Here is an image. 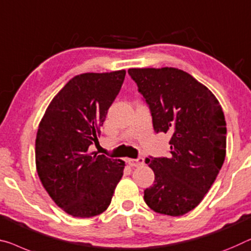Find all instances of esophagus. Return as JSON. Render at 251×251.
I'll use <instances>...</instances> for the list:
<instances>
[{
  "instance_id": "obj_1",
  "label": "esophagus",
  "mask_w": 251,
  "mask_h": 251,
  "mask_svg": "<svg viewBox=\"0 0 251 251\" xmlns=\"http://www.w3.org/2000/svg\"><path fill=\"white\" fill-rule=\"evenodd\" d=\"M128 164L132 167H140V166L144 165V158L139 157L137 159H133V158H129Z\"/></svg>"
}]
</instances>
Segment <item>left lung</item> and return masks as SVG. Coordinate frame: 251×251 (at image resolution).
Instances as JSON below:
<instances>
[{
	"mask_svg": "<svg viewBox=\"0 0 251 251\" xmlns=\"http://www.w3.org/2000/svg\"><path fill=\"white\" fill-rule=\"evenodd\" d=\"M156 132L171 134L168 157L146 158L155 173L145 202L157 213L179 217L199 205L226 158V123L213 93L173 67L130 68Z\"/></svg>",
	"mask_w": 251,
	"mask_h": 251,
	"instance_id": "1",
	"label": "left lung"
}]
</instances>
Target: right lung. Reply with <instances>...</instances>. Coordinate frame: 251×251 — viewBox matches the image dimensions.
<instances>
[{
  "instance_id": "add662e5",
  "label": "right lung",
  "mask_w": 251,
  "mask_h": 251,
  "mask_svg": "<svg viewBox=\"0 0 251 251\" xmlns=\"http://www.w3.org/2000/svg\"><path fill=\"white\" fill-rule=\"evenodd\" d=\"M126 71L77 75L46 110L36 138L38 176L60 209L91 218L109 207L125 161L90 152L117 98Z\"/></svg>"
}]
</instances>
